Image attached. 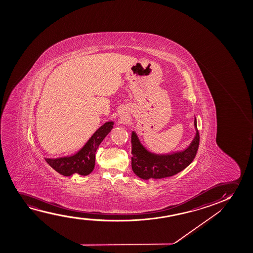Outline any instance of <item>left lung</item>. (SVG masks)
Masks as SVG:
<instances>
[{
  "label": "left lung",
  "instance_id": "left-lung-1",
  "mask_svg": "<svg viewBox=\"0 0 253 253\" xmlns=\"http://www.w3.org/2000/svg\"><path fill=\"white\" fill-rule=\"evenodd\" d=\"M196 135L187 149L169 155H157L149 152L142 146L135 132H132L131 167L133 172L143 180L163 179L173 176L185 169L197 154L200 144V134L197 121L194 118Z\"/></svg>",
  "mask_w": 253,
  "mask_h": 253
}]
</instances>
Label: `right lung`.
I'll return each instance as SVG.
<instances>
[{"instance_id": "right-lung-1", "label": "right lung", "mask_w": 253, "mask_h": 253, "mask_svg": "<svg viewBox=\"0 0 253 253\" xmlns=\"http://www.w3.org/2000/svg\"><path fill=\"white\" fill-rule=\"evenodd\" d=\"M113 125V122H107L102 125L89 139L85 145L75 155L57 159L45 158V162L64 176H70L73 173L88 175L92 172L95 166V155L97 148L104 137L111 132Z\"/></svg>"}]
</instances>
